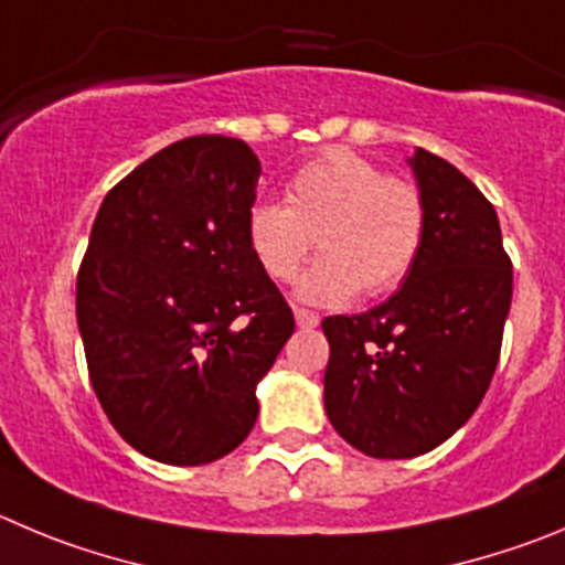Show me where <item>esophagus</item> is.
Wrapping results in <instances>:
<instances>
[{"label": "esophagus", "instance_id": "34e87169", "mask_svg": "<svg viewBox=\"0 0 565 565\" xmlns=\"http://www.w3.org/2000/svg\"><path fill=\"white\" fill-rule=\"evenodd\" d=\"M295 323H298L300 329H315V326L320 323V318L315 312H309V309L295 307Z\"/></svg>", "mask_w": 565, "mask_h": 565}]
</instances>
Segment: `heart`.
I'll use <instances>...</instances> for the list:
<instances>
[{
    "instance_id": "1",
    "label": "heart",
    "mask_w": 565,
    "mask_h": 565,
    "mask_svg": "<svg viewBox=\"0 0 565 565\" xmlns=\"http://www.w3.org/2000/svg\"><path fill=\"white\" fill-rule=\"evenodd\" d=\"M424 200L413 183L390 178L351 150H331L303 163L284 186V203H256L245 236L256 265L273 281H292L312 253L298 295L312 303H342L393 292L424 245Z\"/></svg>"
}]
</instances>
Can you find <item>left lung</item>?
<instances>
[{"instance_id":"8db88e82","label":"left lung","mask_w":565,"mask_h":565,"mask_svg":"<svg viewBox=\"0 0 565 565\" xmlns=\"http://www.w3.org/2000/svg\"><path fill=\"white\" fill-rule=\"evenodd\" d=\"M409 167L424 200V245L402 289L362 315L323 320L326 415L342 440L407 460L449 440L499 365L513 262L497 209L429 150Z\"/></svg>"}]
</instances>
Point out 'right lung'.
<instances>
[{
    "instance_id": "1",
    "label": "right lung",
    "mask_w": 565,
    "mask_h": 565,
    "mask_svg": "<svg viewBox=\"0 0 565 565\" xmlns=\"http://www.w3.org/2000/svg\"><path fill=\"white\" fill-rule=\"evenodd\" d=\"M262 163L242 139L189 136L105 194L77 270L88 379L145 457L203 466L258 415L256 384L292 337L284 295L247 247Z\"/></svg>"
}]
</instances>
